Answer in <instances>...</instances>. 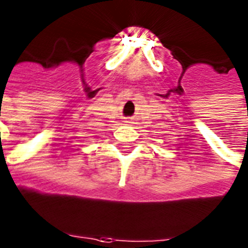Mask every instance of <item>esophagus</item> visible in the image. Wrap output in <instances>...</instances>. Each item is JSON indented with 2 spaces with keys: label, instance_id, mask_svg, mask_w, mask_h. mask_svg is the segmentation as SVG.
<instances>
[{
  "label": "esophagus",
  "instance_id": "34e87169",
  "mask_svg": "<svg viewBox=\"0 0 248 248\" xmlns=\"http://www.w3.org/2000/svg\"><path fill=\"white\" fill-rule=\"evenodd\" d=\"M125 123H129V124H130V123H131V120H129V119H128V120H125Z\"/></svg>",
  "mask_w": 248,
  "mask_h": 248
}]
</instances>
